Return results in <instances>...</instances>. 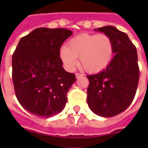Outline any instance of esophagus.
I'll return each instance as SVG.
<instances>
[{
    "mask_svg": "<svg viewBox=\"0 0 148 148\" xmlns=\"http://www.w3.org/2000/svg\"><path fill=\"white\" fill-rule=\"evenodd\" d=\"M83 74H82V73H79V72H77V73H76V77L77 78H79V77H82Z\"/></svg>",
    "mask_w": 148,
    "mask_h": 148,
    "instance_id": "esophagus-1",
    "label": "esophagus"
}]
</instances>
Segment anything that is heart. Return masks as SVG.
<instances>
[{
    "label": "heart",
    "mask_w": 148,
    "mask_h": 148,
    "mask_svg": "<svg viewBox=\"0 0 148 148\" xmlns=\"http://www.w3.org/2000/svg\"><path fill=\"white\" fill-rule=\"evenodd\" d=\"M114 43L105 34H82L70 39L60 49L59 57L68 71H73L78 63L88 72L105 69L114 56Z\"/></svg>",
    "instance_id": "heart-1"
}]
</instances>
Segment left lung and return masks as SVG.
<instances>
[{
	"label": "left lung",
	"mask_w": 148,
	"mask_h": 148,
	"mask_svg": "<svg viewBox=\"0 0 148 148\" xmlns=\"http://www.w3.org/2000/svg\"><path fill=\"white\" fill-rule=\"evenodd\" d=\"M95 30L110 37L114 56L103 71L86 76L87 104L95 114L113 117L125 110L134 99L139 81L137 49L128 35L114 26Z\"/></svg>",
	"instance_id": "1"
}]
</instances>
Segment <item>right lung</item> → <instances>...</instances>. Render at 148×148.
Returning <instances> with one entry per match:
<instances>
[{
  "instance_id": "right-lung-1",
  "label": "right lung",
  "mask_w": 148,
  "mask_h": 148,
  "mask_svg": "<svg viewBox=\"0 0 148 148\" xmlns=\"http://www.w3.org/2000/svg\"><path fill=\"white\" fill-rule=\"evenodd\" d=\"M72 34L66 29L38 28L21 38L12 56V81L24 109L42 118L60 113L76 76L62 67L61 46Z\"/></svg>"
}]
</instances>
